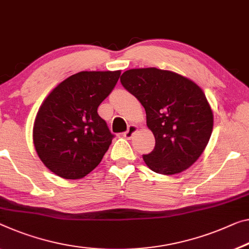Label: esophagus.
Wrapping results in <instances>:
<instances>
[{
  "mask_svg": "<svg viewBox=\"0 0 249 249\" xmlns=\"http://www.w3.org/2000/svg\"><path fill=\"white\" fill-rule=\"evenodd\" d=\"M137 130H138L137 125H135V124L129 125V128H128L127 131H125V132L124 133V137L127 138V139H130V138H131V137L133 136V133H135V132L137 131Z\"/></svg>",
  "mask_w": 249,
  "mask_h": 249,
  "instance_id": "1",
  "label": "esophagus"
}]
</instances>
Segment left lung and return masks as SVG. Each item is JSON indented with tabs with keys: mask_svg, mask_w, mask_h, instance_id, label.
Segmentation results:
<instances>
[{
	"mask_svg": "<svg viewBox=\"0 0 249 249\" xmlns=\"http://www.w3.org/2000/svg\"><path fill=\"white\" fill-rule=\"evenodd\" d=\"M120 81L146 110L147 125L155 136V149L143 155L147 166L161 175L188 169L204 152L213 127V110L201 88L157 68L131 69Z\"/></svg>",
	"mask_w": 249,
	"mask_h": 249,
	"instance_id": "8db88e82",
	"label": "left lung"
}]
</instances>
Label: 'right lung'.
I'll list each match as a JSON object with an SVG mask.
<instances>
[{"instance_id": "add662e5", "label": "right lung", "mask_w": 249, "mask_h": 249, "mask_svg": "<svg viewBox=\"0 0 249 249\" xmlns=\"http://www.w3.org/2000/svg\"><path fill=\"white\" fill-rule=\"evenodd\" d=\"M121 71H82L59 83L42 103L33 125L41 161L64 179L91 173L111 144L113 135L98 107L117 85Z\"/></svg>"}]
</instances>
